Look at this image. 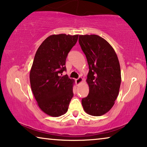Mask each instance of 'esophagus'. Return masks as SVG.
<instances>
[{
	"label": "esophagus",
	"instance_id": "34e87169",
	"mask_svg": "<svg viewBox=\"0 0 147 147\" xmlns=\"http://www.w3.org/2000/svg\"><path fill=\"white\" fill-rule=\"evenodd\" d=\"M82 81H83V78H80V77L78 78V79L76 80V84H78H78H80V83H81V82H82Z\"/></svg>",
	"mask_w": 147,
	"mask_h": 147
}]
</instances>
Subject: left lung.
Instances as JSON below:
<instances>
[{
    "label": "left lung",
    "instance_id": "obj_1",
    "mask_svg": "<svg viewBox=\"0 0 147 147\" xmlns=\"http://www.w3.org/2000/svg\"><path fill=\"white\" fill-rule=\"evenodd\" d=\"M79 43L89 65L86 80L89 94L82 100V106L90 115H104L114 106L119 93L121 72L117 55L98 35H80Z\"/></svg>",
    "mask_w": 147,
    "mask_h": 147
}]
</instances>
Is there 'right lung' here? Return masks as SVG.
<instances>
[{
  "mask_svg": "<svg viewBox=\"0 0 147 147\" xmlns=\"http://www.w3.org/2000/svg\"><path fill=\"white\" fill-rule=\"evenodd\" d=\"M78 39V35H50L34 57L29 76L32 92L40 109L53 117L67 112L74 96V80L61 74L66 71V58Z\"/></svg>",
  "mask_w": 147,
  "mask_h": 147,
  "instance_id": "add662e5",
  "label": "right lung"
}]
</instances>
